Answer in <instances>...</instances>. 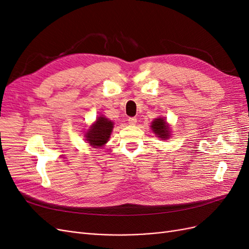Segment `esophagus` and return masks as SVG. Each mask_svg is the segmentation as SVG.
Returning <instances> with one entry per match:
<instances>
[{
  "label": "esophagus",
  "instance_id": "34e87169",
  "mask_svg": "<svg viewBox=\"0 0 249 249\" xmlns=\"http://www.w3.org/2000/svg\"><path fill=\"white\" fill-rule=\"evenodd\" d=\"M127 122H129L130 124L134 125V124H137V118L136 117H129V119H127Z\"/></svg>",
  "mask_w": 249,
  "mask_h": 249
}]
</instances>
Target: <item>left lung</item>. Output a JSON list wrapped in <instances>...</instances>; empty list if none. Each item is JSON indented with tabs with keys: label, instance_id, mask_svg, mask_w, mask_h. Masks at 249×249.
<instances>
[{
	"label": "left lung",
	"instance_id": "1",
	"mask_svg": "<svg viewBox=\"0 0 249 249\" xmlns=\"http://www.w3.org/2000/svg\"><path fill=\"white\" fill-rule=\"evenodd\" d=\"M152 130L155 134L158 135V137L164 139H168L169 137V126L166 124V120L163 118H157L152 124Z\"/></svg>",
	"mask_w": 249,
	"mask_h": 249
}]
</instances>
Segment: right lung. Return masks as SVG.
<instances>
[{
  "label": "right lung",
  "instance_id": "right-lung-1",
  "mask_svg": "<svg viewBox=\"0 0 249 249\" xmlns=\"http://www.w3.org/2000/svg\"><path fill=\"white\" fill-rule=\"evenodd\" d=\"M113 129V123L108 118L100 116L94 124L86 133V140L94 147L103 146L110 137Z\"/></svg>",
  "mask_w": 249,
  "mask_h": 249
}]
</instances>
